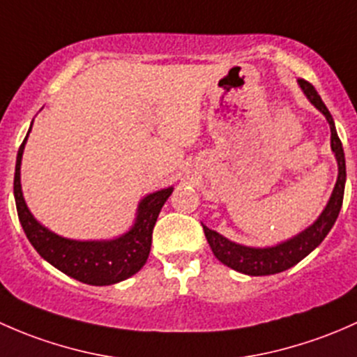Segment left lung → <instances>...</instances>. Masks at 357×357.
Segmentation results:
<instances>
[{"label": "left lung", "instance_id": "8db88e82", "mask_svg": "<svg viewBox=\"0 0 357 357\" xmlns=\"http://www.w3.org/2000/svg\"><path fill=\"white\" fill-rule=\"evenodd\" d=\"M299 86L304 91L307 99L328 120L330 130H332V151L335 153L337 163H339V177H337V183L333 187V192L328 204H326V208L323 209V213L313 225L304 230V232H301L299 235H296L294 238H290V241L282 242V244L273 245V248H245V245L235 244V242L229 241L223 235H220L215 230L203 225L208 244L211 248L213 255L216 256V259L222 261L223 264H227L232 270L251 275V277L280 273V271L289 270L290 266H294L301 259L306 258L314 248H318L321 244L323 238L328 235L333 223H335L337 216H339L340 208H342L345 187V158L342 142H340L339 135H337L335 123H333L328 108L321 101V98L316 93L314 87L304 79H299Z\"/></svg>", "mask_w": 357, "mask_h": 357}]
</instances>
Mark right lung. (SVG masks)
Here are the masks:
<instances>
[{
    "instance_id": "add662e5",
    "label": "right lung",
    "mask_w": 357,
    "mask_h": 357,
    "mask_svg": "<svg viewBox=\"0 0 357 357\" xmlns=\"http://www.w3.org/2000/svg\"><path fill=\"white\" fill-rule=\"evenodd\" d=\"M25 141L27 137L17 154L13 194L22 229L36 251L65 275L89 285H112L137 273L148 261L154 223L174 189L168 187L146 196L139 204L134 227L115 241H70L44 229L25 204L20 185V163Z\"/></svg>"
}]
</instances>
